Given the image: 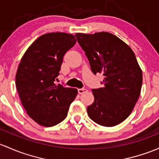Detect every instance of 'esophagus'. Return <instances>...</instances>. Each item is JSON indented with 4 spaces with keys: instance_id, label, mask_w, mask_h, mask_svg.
Masks as SVG:
<instances>
[{
    "instance_id": "1",
    "label": "esophagus",
    "mask_w": 159,
    "mask_h": 159,
    "mask_svg": "<svg viewBox=\"0 0 159 159\" xmlns=\"http://www.w3.org/2000/svg\"><path fill=\"white\" fill-rule=\"evenodd\" d=\"M87 89H85V88H79V89H78V92L79 94H82V93H86L87 92Z\"/></svg>"
}]
</instances>
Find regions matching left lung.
Masks as SVG:
<instances>
[{"mask_svg":"<svg viewBox=\"0 0 159 159\" xmlns=\"http://www.w3.org/2000/svg\"><path fill=\"white\" fill-rule=\"evenodd\" d=\"M75 36L92 72L104 77L103 88L92 89L94 101L87 108L88 116L103 126L120 124L133 111L143 84V72L134 52L123 40L107 32Z\"/></svg>","mask_w":159,"mask_h":159,"instance_id":"8db88e82","label":"left lung"}]
</instances>
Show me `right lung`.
<instances>
[{"label": "right lung", "instance_id": "add662e5", "mask_svg": "<svg viewBox=\"0 0 159 159\" xmlns=\"http://www.w3.org/2000/svg\"><path fill=\"white\" fill-rule=\"evenodd\" d=\"M76 43L71 34L49 33L35 40L21 58L16 86L26 113L41 126L50 127L66 119L76 88L55 84L65 54Z\"/></svg>", "mask_w": 159, "mask_h": 159}]
</instances>
